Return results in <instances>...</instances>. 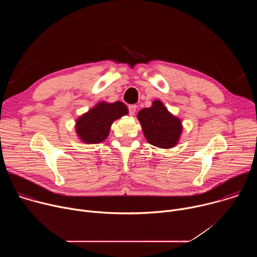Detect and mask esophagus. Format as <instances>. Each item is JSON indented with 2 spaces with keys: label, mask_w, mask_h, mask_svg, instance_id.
Instances as JSON below:
<instances>
[{
  "label": "esophagus",
  "mask_w": 257,
  "mask_h": 257,
  "mask_svg": "<svg viewBox=\"0 0 257 257\" xmlns=\"http://www.w3.org/2000/svg\"><path fill=\"white\" fill-rule=\"evenodd\" d=\"M128 109H129V115L133 116V115L135 114V112H136L137 106H136L135 104H130V105L128 106Z\"/></svg>",
  "instance_id": "obj_1"
}]
</instances>
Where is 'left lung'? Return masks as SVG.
Masks as SVG:
<instances>
[{"instance_id": "1", "label": "left lung", "mask_w": 257, "mask_h": 257, "mask_svg": "<svg viewBox=\"0 0 257 257\" xmlns=\"http://www.w3.org/2000/svg\"><path fill=\"white\" fill-rule=\"evenodd\" d=\"M137 118L146 140L151 144L161 149H171L178 143L182 123L168 111L162 101L155 100L151 107L142 108Z\"/></svg>"}]
</instances>
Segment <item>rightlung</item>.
Wrapping results in <instances>:
<instances>
[{
    "label": "right lung",
    "mask_w": 257,
    "mask_h": 257,
    "mask_svg": "<svg viewBox=\"0 0 257 257\" xmlns=\"http://www.w3.org/2000/svg\"><path fill=\"white\" fill-rule=\"evenodd\" d=\"M127 114L128 107L122 101L98 102L77 119V135L85 143H99L107 137L113 122Z\"/></svg>",
    "instance_id": "right-lung-1"
}]
</instances>
